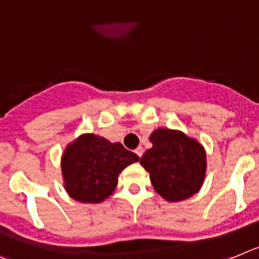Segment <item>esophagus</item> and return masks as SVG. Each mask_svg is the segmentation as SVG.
<instances>
[{"label":"esophagus","instance_id":"34e87169","mask_svg":"<svg viewBox=\"0 0 259 259\" xmlns=\"http://www.w3.org/2000/svg\"><path fill=\"white\" fill-rule=\"evenodd\" d=\"M136 154L141 158V156L143 155V149H142V147H141V146H140V147H137V149H136Z\"/></svg>","mask_w":259,"mask_h":259}]
</instances>
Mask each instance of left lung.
<instances>
[{"instance_id": "1", "label": "left lung", "mask_w": 259, "mask_h": 259, "mask_svg": "<svg viewBox=\"0 0 259 259\" xmlns=\"http://www.w3.org/2000/svg\"><path fill=\"white\" fill-rule=\"evenodd\" d=\"M153 147L141 158L158 195L168 203L193 196L207 175V153L201 143L180 130L158 127L150 134Z\"/></svg>"}]
</instances>
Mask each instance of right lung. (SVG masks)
Segmentation results:
<instances>
[{
    "label": "right lung",
    "instance_id": "obj_1",
    "mask_svg": "<svg viewBox=\"0 0 259 259\" xmlns=\"http://www.w3.org/2000/svg\"><path fill=\"white\" fill-rule=\"evenodd\" d=\"M140 160L119 142L84 133L68 143L62 154L64 190L76 201L99 204L114 192L119 174Z\"/></svg>",
    "mask_w": 259,
    "mask_h": 259
}]
</instances>
